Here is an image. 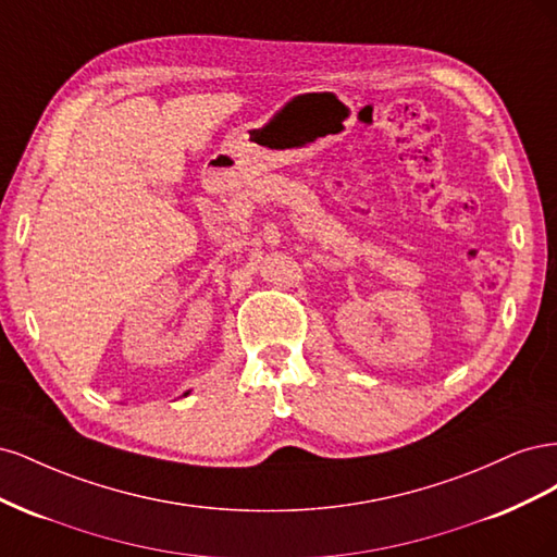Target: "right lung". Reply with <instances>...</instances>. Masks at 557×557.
Returning <instances> with one entry per match:
<instances>
[{"label":"right lung","mask_w":557,"mask_h":557,"mask_svg":"<svg viewBox=\"0 0 557 557\" xmlns=\"http://www.w3.org/2000/svg\"><path fill=\"white\" fill-rule=\"evenodd\" d=\"M185 395H188V393H185Z\"/></svg>","instance_id":"obj_1"}]
</instances>
